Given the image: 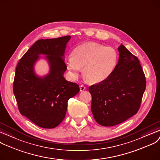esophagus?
<instances>
[{
	"mask_svg": "<svg viewBox=\"0 0 160 160\" xmlns=\"http://www.w3.org/2000/svg\"><path fill=\"white\" fill-rule=\"evenodd\" d=\"M86 89V87L83 85H80V91L81 92H82V91H83V90H85Z\"/></svg>",
	"mask_w": 160,
	"mask_h": 160,
	"instance_id": "esophagus-1",
	"label": "esophagus"
}]
</instances>
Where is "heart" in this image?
I'll return each mask as SVG.
<instances>
[{
  "label": "heart",
  "mask_w": 160,
  "mask_h": 160,
  "mask_svg": "<svg viewBox=\"0 0 160 160\" xmlns=\"http://www.w3.org/2000/svg\"><path fill=\"white\" fill-rule=\"evenodd\" d=\"M118 63L117 51L111 47L94 42L79 45L66 59V65L73 78H77L83 68L85 79L92 84L107 80Z\"/></svg>",
  "instance_id": "1"
}]
</instances>
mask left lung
<instances>
[{
  "instance_id": "left-lung-1",
  "label": "left lung",
  "mask_w": 160,
  "mask_h": 160,
  "mask_svg": "<svg viewBox=\"0 0 160 160\" xmlns=\"http://www.w3.org/2000/svg\"><path fill=\"white\" fill-rule=\"evenodd\" d=\"M119 59L115 71L105 81L91 85V111L97 122L113 126L138 112L146 78L138 58L121 44Z\"/></svg>"
}]
</instances>
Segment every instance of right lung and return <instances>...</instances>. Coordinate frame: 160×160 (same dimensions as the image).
<instances>
[{"mask_svg":"<svg viewBox=\"0 0 160 160\" xmlns=\"http://www.w3.org/2000/svg\"><path fill=\"white\" fill-rule=\"evenodd\" d=\"M70 36L36 41L17 65L13 85V94L22 115L40 128L51 129L64 120L70 98L78 94L79 87L66 81L64 55ZM46 54L50 73L39 78L33 65L39 54Z\"/></svg>","mask_w":160,"mask_h":160,"instance_id":"obj_1","label":"right lung"}]
</instances>
